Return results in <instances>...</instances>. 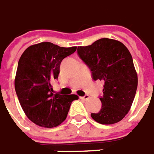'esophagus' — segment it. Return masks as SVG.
<instances>
[{
	"label": "esophagus",
	"mask_w": 154,
	"mask_h": 154,
	"mask_svg": "<svg viewBox=\"0 0 154 154\" xmlns=\"http://www.w3.org/2000/svg\"><path fill=\"white\" fill-rule=\"evenodd\" d=\"M89 98H90V96H89V94H85V95H84V96L80 97V99H81V100H89Z\"/></svg>",
	"instance_id": "34e87169"
}]
</instances>
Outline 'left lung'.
<instances>
[{
	"mask_svg": "<svg viewBox=\"0 0 154 154\" xmlns=\"http://www.w3.org/2000/svg\"><path fill=\"white\" fill-rule=\"evenodd\" d=\"M77 54L91 71L94 80L103 82L102 107L91 114L102 124H113L128 113L138 87V76L127 47L118 40L103 38L91 45L79 46Z\"/></svg>",
	"mask_w": 154,
	"mask_h": 154,
	"instance_id": "obj_1",
	"label": "left lung"
}]
</instances>
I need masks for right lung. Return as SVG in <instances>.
<instances>
[{
	"mask_svg": "<svg viewBox=\"0 0 154 154\" xmlns=\"http://www.w3.org/2000/svg\"><path fill=\"white\" fill-rule=\"evenodd\" d=\"M76 47H60L41 42L28 47L21 54L15 79L16 95L25 114L40 127L54 128L67 117L75 94H54L51 83L58 79L62 60Z\"/></svg>",
	"mask_w": 154,
	"mask_h": 154,
	"instance_id": "right-lung-1",
	"label": "right lung"
}]
</instances>
